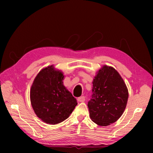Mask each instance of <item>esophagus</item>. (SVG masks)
Segmentation results:
<instances>
[{
  "label": "esophagus",
  "instance_id": "esophagus-1",
  "mask_svg": "<svg viewBox=\"0 0 153 153\" xmlns=\"http://www.w3.org/2000/svg\"><path fill=\"white\" fill-rule=\"evenodd\" d=\"M77 100H78L79 102H84L85 100V97H84V96H82V97H79L78 99H77Z\"/></svg>",
  "mask_w": 153,
  "mask_h": 153
}]
</instances>
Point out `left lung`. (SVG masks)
Listing matches in <instances>:
<instances>
[{
  "label": "left lung",
  "instance_id": "obj_1",
  "mask_svg": "<svg viewBox=\"0 0 153 153\" xmlns=\"http://www.w3.org/2000/svg\"><path fill=\"white\" fill-rule=\"evenodd\" d=\"M92 91L87 105L92 121L100 126L116 122L124 112L129 96L120 74L113 67L104 65L94 77Z\"/></svg>",
  "mask_w": 153,
  "mask_h": 153
}]
</instances>
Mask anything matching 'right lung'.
I'll return each mask as SVG.
<instances>
[{"instance_id": "1", "label": "right lung", "mask_w": 153, "mask_h": 153, "mask_svg": "<svg viewBox=\"0 0 153 153\" xmlns=\"http://www.w3.org/2000/svg\"><path fill=\"white\" fill-rule=\"evenodd\" d=\"M62 71L53 65L42 69L30 89L31 104L35 114L47 124L64 121L77 105L76 99L64 85Z\"/></svg>"}]
</instances>
